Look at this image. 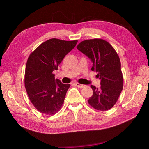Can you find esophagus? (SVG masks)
Returning a JSON list of instances; mask_svg holds the SVG:
<instances>
[{
  "mask_svg": "<svg viewBox=\"0 0 149 149\" xmlns=\"http://www.w3.org/2000/svg\"><path fill=\"white\" fill-rule=\"evenodd\" d=\"M75 86H76L77 87H78L79 88H83L84 87V85L79 84V83H75Z\"/></svg>",
  "mask_w": 149,
  "mask_h": 149,
  "instance_id": "obj_1",
  "label": "esophagus"
}]
</instances>
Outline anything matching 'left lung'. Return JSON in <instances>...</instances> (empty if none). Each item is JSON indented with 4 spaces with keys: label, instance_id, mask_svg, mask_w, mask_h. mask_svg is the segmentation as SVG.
Segmentation results:
<instances>
[{
    "label": "left lung",
    "instance_id": "obj_1",
    "mask_svg": "<svg viewBox=\"0 0 149 149\" xmlns=\"http://www.w3.org/2000/svg\"><path fill=\"white\" fill-rule=\"evenodd\" d=\"M77 49L93 63L91 70L97 72L100 87L91 85L93 95L88 103L93 108L106 111L116 104L123 89V75L119 57L106 41L101 39L84 40Z\"/></svg>",
    "mask_w": 149,
    "mask_h": 149
}]
</instances>
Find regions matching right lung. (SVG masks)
I'll list each match as a JSON object with an SVG mask.
<instances>
[{
    "label": "right lung",
    "instance_id": "right-lung-1",
    "mask_svg": "<svg viewBox=\"0 0 149 149\" xmlns=\"http://www.w3.org/2000/svg\"><path fill=\"white\" fill-rule=\"evenodd\" d=\"M77 43V40L50 39L37 47L28 58L25 87L31 102L40 112L50 115L61 107L70 85L55 79L53 72Z\"/></svg>",
    "mask_w": 149,
    "mask_h": 149
}]
</instances>
